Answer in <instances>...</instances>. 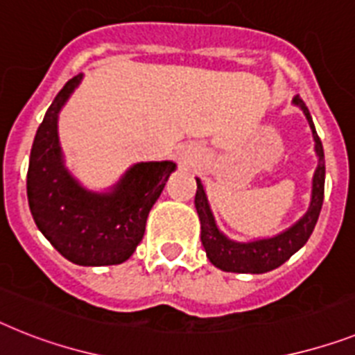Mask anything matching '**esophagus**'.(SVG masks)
Returning <instances> with one entry per match:
<instances>
[{
    "instance_id": "esophagus-1",
    "label": "esophagus",
    "mask_w": 355,
    "mask_h": 355,
    "mask_svg": "<svg viewBox=\"0 0 355 355\" xmlns=\"http://www.w3.org/2000/svg\"><path fill=\"white\" fill-rule=\"evenodd\" d=\"M180 160H182L184 166H191L196 160V153L191 148H186V150H182V153H180Z\"/></svg>"
}]
</instances>
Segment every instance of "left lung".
Masks as SVG:
<instances>
[{
  "label": "left lung",
  "instance_id": "8db88e82",
  "mask_svg": "<svg viewBox=\"0 0 355 355\" xmlns=\"http://www.w3.org/2000/svg\"><path fill=\"white\" fill-rule=\"evenodd\" d=\"M294 106L302 110L311 126L312 139H314V151L318 157V168L312 177V191L309 209L302 218L293 223L282 233L269 238H256L249 242H238L223 234L216 225L214 214L211 211L209 200L205 195V187L202 180L196 177V195L195 207L200 218V240L205 249V254L214 267L225 272L240 274H263L269 270L278 269L279 265L302 249L311 238L315 227V222L320 218L321 205H323L324 195V153L320 137L315 133L314 122H312L311 112L300 97H294Z\"/></svg>",
  "mask_w": 355,
  "mask_h": 355
}]
</instances>
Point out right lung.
Masks as SVG:
<instances>
[{"mask_svg":"<svg viewBox=\"0 0 355 355\" xmlns=\"http://www.w3.org/2000/svg\"><path fill=\"white\" fill-rule=\"evenodd\" d=\"M81 81L79 73L62 86L37 128L26 196L37 229L67 260L85 267L119 265L141 243L148 214L177 164L137 162L104 191L83 186L64 164L58 132L59 113Z\"/></svg>","mask_w":355,"mask_h":355,"instance_id":"1","label":"right lung"}]
</instances>
